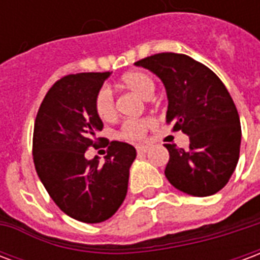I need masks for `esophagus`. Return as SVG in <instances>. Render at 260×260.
Here are the masks:
<instances>
[{"label": "esophagus", "mask_w": 260, "mask_h": 260, "mask_svg": "<svg viewBox=\"0 0 260 260\" xmlns=\"http://www.w3.org/2000/svg\"><path fill=\"white\" fill-rule=\"evenodd\" d=\"M147 150H149V146H146V145L136 146V152L139 153V154H145V153H147Z\"/></svg>", "instance_id": "1"}]
</instances>
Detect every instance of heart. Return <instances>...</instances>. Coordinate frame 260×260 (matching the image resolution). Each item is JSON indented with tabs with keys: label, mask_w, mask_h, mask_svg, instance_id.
Wrapping results in <instances>:
<instances>
[{
	"label": "heart",
	"mask_w": 260,
	"mask_h": 260,
	"mask_svg": "<svg viewBox=\"0 0 260 260\" xmlns=\"http://www.w3.org/2000/svg\"><path fill=\"white\" fill-rule=\"evenodd\" d=\"M119 83L124 89L134 91L145 100L152 99L154 90H156L154 80L149 75L141 72V71H132V72L125 74L121 78ZM94 111H96L97 117L104 122H110L115 118V115H117L115 100L107 87H102L97 91L96 97H94ZM153 125H154L153 118L128 119L121 126L119 136L126 141H141L146 135L147 129L152 128Z\"/></svg>",
	"instance_id": "obj_1"
}]
</instances>
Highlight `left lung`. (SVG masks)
Listing matches in <instances>:
<instances>
[{"label": "left lung", "mask_w": 260, "mask_h": 260, "mask_svg": "<svg viewBox=\"0 0 260 260\" xmlns=\"http://www.w3.org/2000/svg\"><path fill=\"white\" fill-rule=\"evenodd\" d=\"M135 65L161 79L169 99L166 121L189 136L188 149L164 145L170 153L167 180L188 195H214L240 158V115L229 90L212 69L185 54H154Z\"/></svg>", "instance_id": "obj_1"}]
</instances>
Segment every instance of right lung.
Returning <instances> with one entry per match:
<instances>
[{"instance_id": "add662e5", "label": "right lung", "mask_w": 260, "mask_h": 260, "mask_svg": "<svg viewBox=\"0 0 260 260\" xmlns=\"http://www.w3.org/2000/svg\"><path fill=\"white\" fill-rule=\"evenodd\" d=\"M110 72L67 75L57 80L40 104L33 131V161L37 175L55 205L69 217L102 223L122 205L135 147L110 142L104 164L87 160L86 150L103 138L94 97Z\"/></svg>"}]
</instances>
